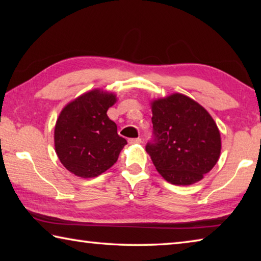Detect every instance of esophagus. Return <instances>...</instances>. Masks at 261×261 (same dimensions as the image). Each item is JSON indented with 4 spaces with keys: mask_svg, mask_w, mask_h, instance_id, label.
<instances>
[{
    "mask_svg": "<svg viewBox=\"0 0 261 261\" xmlns=\"http://www.w3.org/2000/svg\"><path fill=\"white\" fill-rule=\"evenodd\" d=\"M141 138H131L129 139V144H140Z\"/></svg>",
    "mask_w": 261,
    "mask_h": 261,
    "instance_id": "34e87169",
    "label": "esophagus"
}]
</instances>
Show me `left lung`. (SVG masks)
I'll return each mask as SVG.
<instances>
[{"label":"left lung","mask_w":261,"mask_h":261,"mask_svg":"<svg viewBox=\"0 0 261 261\" xmlns=\"http://www.w3.org/2000/svg\"><path fill=\"white\" fill-rule=\"evenodd\" d=\"M151 107L153 140L146 152L159 174L175 185L199 182L220 158L216 123L202 106L180 93L153 100Z\"/></svg>","instance_id":"left-lung-1"}]
</instances>
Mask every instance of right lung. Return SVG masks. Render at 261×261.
<instances>
[{
    "label": "right lung",
    "mask_w": 261,
    "mask_h": 261,
    "mask_svg": "<svg viewBox=\"0 0 261 261\" xmlns=\"http://www.w3.org/2000/svg\"><path fill=\"white\" fill-rule=\"evenodd\" d=\"M116 95L102 90L86 92L62 109L54 131L55 151L73 175L91 178L117 161L126 140L107 115Z\"/></svg>",
    "instance_id": "obj_1"
}]
</instances>
